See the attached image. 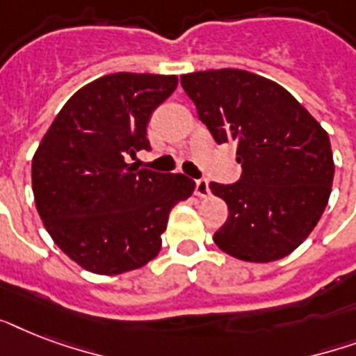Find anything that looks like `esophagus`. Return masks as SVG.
Returning <instances> with one entry per match:
<instances>
[{
    "label": "esophagus",
    "mask_w": 356,
    "mask_h": 356,
    "mask_svg": "<svg viewBox=\"0 0 356 356\" xmlns=\"http://www.w3.org/2000/svg\"><path fill=\"white\" fill-rule=\"evenodd\" d=\"M209 181L207 179H195V194L200 197H207L209 195Z\"/></svg>",
    "instance_id": "1"
}]
</instances>
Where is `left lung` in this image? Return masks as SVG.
Returning <instances> with one entry per match:
<instances>
[{
  "mask_svg": "<svg viewBox=\"0 0 356 356\" xmlns=\"http://www.w3.org/2000/svg\"><path fill=\"white\" fill-rule=\"evenodd\" d=\"M186 96L218 144H236L242 177L211 183L227 203L214 233L222 251L245 262H273L303 243L331 195L329 134L288 90L245 70L181 75Z\"/></svg>",
  "mask_w": 356,
  "mask_h": 356,
  "instance_id": "left-lung-1",
  "label": "left lung"
}]
</instances>
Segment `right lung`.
Returning a JSON list of instances; mask_svg holds the SVG:
<instances>
[{"label":"right lung","mask_w":356,"mask_h":356,"mask_svg":"<svg viewBox=\"0 0 356 356\" xmlns=\"http://www.w3.org/2000/svg\"><path fill=\"white\" fill-rule=\"evenodd\" d=\"M177 75H103L70 97L31 166L36 211L53 242L81 268L118 275L161 251L170 211L195 183L129 164L149 151L147 122Z\"/></svg>","instance_id":"add662e5"}]
</instances>
